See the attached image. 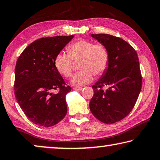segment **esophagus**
Masks as SVG:
<instances>
[{"label":"esophagus","instance_id":"34e87169","mask_svg":"<svg viewBox=\"0 0 160 160\" xmlns=\"http://www.w3.org/2000/svg\"><path fill=\"white\" fill-rule=\"evenodd\" d=\"M73 89L77 90V91H81L82 89V87H73Z\"/></svg>","mask_w":160,"mask_h":160}]
</instances>
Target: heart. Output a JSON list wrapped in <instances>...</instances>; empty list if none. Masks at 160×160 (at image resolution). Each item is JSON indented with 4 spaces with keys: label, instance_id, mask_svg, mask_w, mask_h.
Here are the masks:
<instances>
[{
    "label": "heart",
    "instance_id": "1",
    "mask_svg": "<svg viewBox=\"0 0 160 160\" xmlns=\"http://www.w3.org/2000/svg\"><path fill=\"white\" fill-rule=\"evenodd\" d=\"M68 53H58L54 59L55 67L61 75L70 77L73 73V60H80V72L75 73L71 83L83 86L93 80V75L101 76L109 66V53L102 44L88 40H78L68 46Z\"/></svg>",
    "mask_w": 160,
    "mask_h": 160
}]
</instances>
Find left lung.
<instances>
[{"mask_svg":"<svg viewBox=\"0 0 160 160\" xmlns=\"http://www.w3.org/2000/svg\"><path fill=\"white\" fill-rule=\"evenodd\" d=\"M109 53V66L92 86L94 96L89 103L92 114L105 124L124 119L133 109L142 88L138 56L123 39L105 33L92 34ZM108 88L103 90L102 88Z\"/></svg>","mask_w":160,"mask_h":160,"instance_id":"1","label":"left lung"}]
</instances>
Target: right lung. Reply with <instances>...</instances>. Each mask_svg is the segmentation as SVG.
<instances>
[{
	"mask_svg": "<svg viewBox=\"0 0 160 160\" xmlns=\"http://www.w3.org/2000/svg\"><path fill=\"white\" fill-rule=\"evenodd\" d=\"M73 36L41 38L24 49L15 69V96L26 117L38 126L49 127L67 112L66 95L72 90L54 65L56 56ZM57 90V93H53Z\"/></svg>",
	"mask_w": 160,
	"mask_h": 160,
	"instance_id": "add662e5",
	"label": "right lung"
}]
</instances>
